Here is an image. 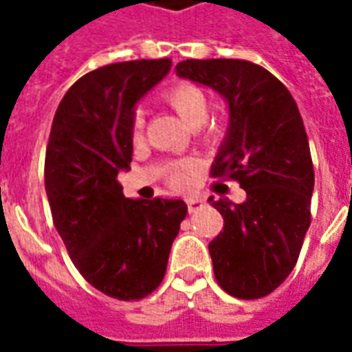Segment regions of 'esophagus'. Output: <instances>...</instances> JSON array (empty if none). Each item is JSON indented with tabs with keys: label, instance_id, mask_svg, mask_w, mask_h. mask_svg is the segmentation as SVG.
Instances as JSON below:
<instances>
[{
	"label": "esophagus",
	"instance_id": "34e87169",
	"mask_svg": "<svg viewBox=\"0 0 352 352\" xmlns=\"http://www.w3.org/2000/svg\"><path fill=\"white\" fill-rule=\"evenodd\" d=\"M186 206H188V211H190V213H196V211H199L201 207L206 206V201L199 198H190L186 201Z\"/></svg>",
	"mask_w": 352,
	"mask_h": 352
}]
</instances>
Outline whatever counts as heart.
I'll list each match as a JSON object with an SVG mask.
<instances>
[{
	"label": "heart",
	"mask_w": 352,
	"mask_h": 352,
	"mask_svg": "<svg viewBox=\"0 0 352 352\" xmlns=\"http://www.w3.org/2000/svg\"><path fill=\"white\" fill-rule=\"evenodd\" d=\"M160 100L168 107L173 109L186 126L194 128V133L201 143L214 145L224 135L226 122L222 118H217V116H213V118L207 116V113H209V98H207L206 90L196 82L177 80V82L162 90ZM141 128H143V120H141V116H135L133 124H131L133 138L141 135ZM188 171H190L188 164H183V162L173 164L168 173L169 183L173 186H184L188 183Z\"/></svg>",
	"instance_id": "1"
}]
</instances>
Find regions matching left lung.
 <instances>
[{
  "label": "left lung",
  "instance_id": "1",
  "mask_svg": "<svg viewBox=\"0 0 352 352\" xmlns=\"http://www.w3.org/2000/svg\"><path fill=\"white\" fill-rule=\"evenodd\" d=\"M175 72L228 103L211 177L237 181L247 194L243 204L209 198L224 219L209 243L217 283L239 300L264 298L294 270L311 224L315 171L302 115L287 87L247 60H184Z\"/></svg>",
  "mask_w": 352,
  "mask_h": 352
}]
</instances>
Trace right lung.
I'll use <instances>...</instances> for the list:
<instances>
[{
  "mask_svg": "<svg viewBox=\"0 0 352 352\" xmlns=\"http://www.w3.org/2000/svg\"><path fill=\"white\" fill-rule=\"evenodd\" d=\"M171 60L109 64L80 77L52 120L45 190L73 264L103 294L133 302L160 287L171 243L186 217L183 199H131L116 181L130 169L135 103Z\"/></svg>",
  "mask_w": 352,
  "mask_h": 352,
  "instance_id": "right-lung-1",
  "label": "right lung"
}]
</instances>
